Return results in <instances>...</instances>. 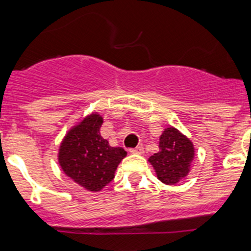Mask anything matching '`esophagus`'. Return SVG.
I'll list each match as a JSON object with an SVG mask.
<instances>
[{
	"instance_id": "1",
	"label": "esophagus",
	"mask_w": 251,
	"mask_h": 251,
	"mask_svg": "<svg viewBox=\"0 0 251 251\" xmlns=\"http://www.w3.org/2000/svg\"><path fill=\"white\" fill-rule=\"evenodd\" d=\"M143 147L142 146H138V147H136V148H131L130 149V153H132V154H142L143 153Z\"/></svg>"
}]
</instances>
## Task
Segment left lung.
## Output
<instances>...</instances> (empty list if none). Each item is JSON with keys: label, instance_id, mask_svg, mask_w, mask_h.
Instances as JSON below:
<instances>
[{"label": "left lung", "instance_id": "1", "mask_svg": "<svg viewBox=\"0 0 251 251\" xmlns=\"http://www.w3.org/2000/svg\"><path fill=\"white\" fill-rule=\"evenodd\" d=\"M194 159L193 143L170 126L159 141V151L148 159L163 183L176 184L187 176Z\"/></svg>", "mask_w": 251, "mask_h": 251}]
</instances>
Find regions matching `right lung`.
Listing matches in <instances>:
<instances>
[{
	"instance_id": "add662e5",
	"label": "right lung",
	"mask_w": 251,
	"mask_h": 251,
	"mask_svg": "<svg viewBox=\"0 0 251 251\" xmlns=\"http://www.w3.org/2000/svg\"><path fill=\"white\" fill-rule=\"evenodd\" d=\"M103 119L91 114L72 128L63 140L58 154L68 177L91 192H98L113 181L116 168L126 156L121 147H110L100 136Z\"/></svg>"
}]
</instances>
